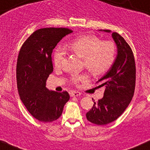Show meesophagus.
I'll return each instance as SVG.
<instances>
[{"label": "esophagus", "mask_w": 150, "mask_h": 150, "mask_svg": "<svg viewBox=\"0 0 150 150\" xmlns=\"http://www.w3.org/2000/svg\"><path fill=\"white\" fill-rule=\"evenodd\" d=\"M70 96L71 97H74V96H79L81 95V93L80 92H78V91H71L70 93Z\"/></svg>", "instance_id": "obj_1"}]
</instances>
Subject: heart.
Masks as SVG:
<instances>
[{
	"label": "heart",
	"instance_id": "obj_1",
	"mask_svg": "<svg viewBox=\"0 0 150 150\" xmlns=\"http://www.w3.org/2000/svg\"><path fill=\"white\" fill-rule=\"evenodd\" d=\"M68 48L77 56L83 59V65L94 76L105 74L111 68L115 61L116 48L111 40H103L95 35H83L77 38L69 45ZM63 51L57 50L53 57L57 68L61 67L64 59ZM86 74L73 75L71 83L77 85L88 79Z\"/></svg>",
	"mask_w": 150,
	"mask_h": 150
}]
</instances>
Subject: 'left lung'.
<instances>
[{
    "instance_id": "8db88e82",
    "label": "left lung",
    "mask_w": 150,
    "mask_h": 150,
    "mask_svg": "<svg viewBox=\"0 0 150 150\" xmlns=\"http://www.w3.org/2000/svg\"><path fill=\"white\" fill-rule=\"evenodd\" d=\"M112 37L117 45V57L106 74L96 82L98 87L105 88L104 96L97 103L93 101L86 113L87 120L98 125L117 120L129 105L135 88L136 67L132 49L118 33H112Z\"/></svg>"
}]
</instances>
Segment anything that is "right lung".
I'll use <instances>...</instances> for the list:
<instances>
[{"label":"right lung","instance_id":"add662e5","mask_svg":"<svg viewBox=\"0 0 150 150\" xmlns=\"http://www.w3.org/2000/svg\"><path fill=\"white\" fill-rule=\"evenodd\" d=\"M72 32L64 28H41L30 35L20 50L16 67L18 93L27 110L41 122L57 120L69 100L67 91H49L46 81L53 71V50Z\"/></svg>","mask_w":150,"mask_h":150}]
</instances>
